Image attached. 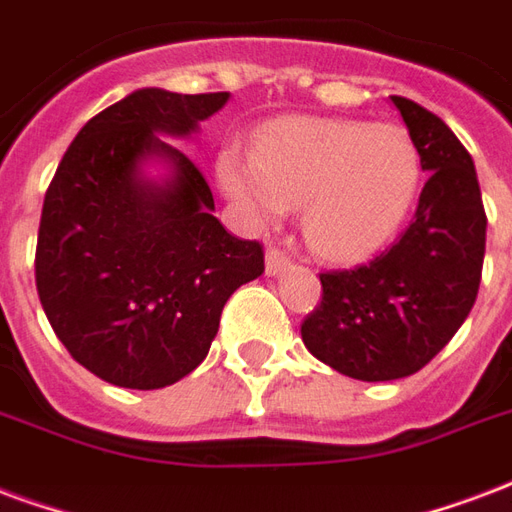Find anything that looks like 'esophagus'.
Masks as SVG:
<instances>
[{"mask_svg": "<svg viewBox=\"0 0 512 512\" xmlns=\"http://www.w3.org/2000/svg\"><path fill=\"white\" fill-rule=\"evenodd\" d=\"M264 267H267V275H283L291 267V259L283 251H278V248H270L267 259H264Z\"/></svg>", "mask_w": 512, "mask_h": 512, "instance_id": "esophagus-1", "label": "esophagus"}]
</instances>
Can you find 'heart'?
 I'll use <instances>...</instances> for the list:
<instances>
[{
	"label": "heart",
	"mask_w": 512,
	"mask_h": 512,
	"mask_svg": "<svg viewBox=\"0 0 512 512\" xmlns=\"http://www.w3.org/2000/svg\"><path fill=\"white\" fill-rule=\"evenodd\" d=\"M226 197L267 226L305 205L302 226L315 253L359 261L386 245L416 205L424 161L402 124L348 118H283L267 126L253 156H218Z\"/></svg>",
	"instance_id": "heart-1"
}]
</instances>
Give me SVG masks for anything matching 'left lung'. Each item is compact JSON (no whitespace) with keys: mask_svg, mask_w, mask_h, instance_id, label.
Segmentation results:
<instances>
[{"mask_svg":"<svg viewBox=\"0 0 512 512\" xmlns=\"http://www.w3.org/2000/svg\"><path fill=\"white\" fill-rule=\"evenodd\" d=\"M426 172L413 221L388 251L356 270L321 275V305L302 324L315 359L348 378L413 375L451 343L478 297L486 210L467 148L443 118L391 96Z\"/></svg>","mask_w":512,"mask_h":512,"instance_id":"1","label":"left lung"}]
</instances>
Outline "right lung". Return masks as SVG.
Returning <instances> with one entry per match:
<instances>
[{
  "label": "right lung",
  "instance_id": "obj_1",
  "mask_svg": "<svg viewBox=\"0 0 512 512\" xmlns=\"http://www.w3.org/2000/svg\"><path fill=\"white\" fill-rule=\"evenodd\" d=\"M229 102L140 88L94 115L42 202L34 278L69 356L121 388H164L205 361L226 299L264 272L256 240L213 215L202 169L165 137H191ZM168 169L156 181L144 167Z\"/></svg>",
  "mask_w": 512,
  "mask_h": 512
}]
</instances>
